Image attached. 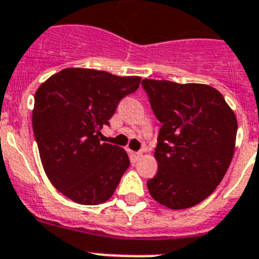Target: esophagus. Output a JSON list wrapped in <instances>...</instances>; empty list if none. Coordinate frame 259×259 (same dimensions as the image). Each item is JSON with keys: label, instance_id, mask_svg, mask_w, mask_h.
I'll return each mask as SVG.
<instances>
[{"label": "esophagus", "instance_id": "34e87169", "mask_svg": "<svg viewBox=\"0 0 259 259\" xmlns=\"http://www.w3.org/2000/svg\"><path fill=\"white\" fill-rule=\"evenodd\" d=\"M132 157H133V160H134V161H138L139 158L142 157V152H133Z\"/></svg>", "mask_w": 259, "mask_h": 259}]
</instances>
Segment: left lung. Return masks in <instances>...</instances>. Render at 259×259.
<instances>
[{"label": "left lung", "instance_id": "obj_1", "mask_svg": "<svg viewBox=\"0 0 259 259\" xmlns=\"http://www.w3.org/2000/svg\"><path fill=\"white\" fill-rule=\"evenodd\" d=\"M142 83L162 124L155 150L158 171L147 187L167 208H191L211 195L230 166L237 133L235 113L211 86L157 80Z\"/></svg>", "mask_w": 259, "mask_h": 259}]
</instances>
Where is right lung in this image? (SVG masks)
<instances>
[{"mask_svg": "<svg viewBox=\"0 0 259 259\" xmlns=\"http://www.w3.org/2000/svg\"><path fill=\"white\" fill-rule=\"evenodd\" d=\"M139 82L137 76L66 68L37 89L32 125L39 157L53 186L72 201H107L129 167L127 153L99 137L121 99Z\"/></svg>", "mask_w": 259, "mask_h": 259, "instance_id": "obj_1", "label": "right lung"}]
</instances>
